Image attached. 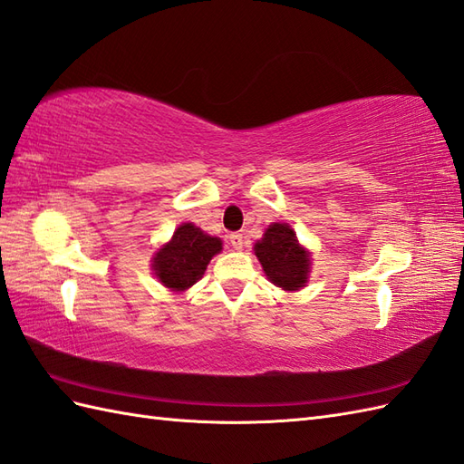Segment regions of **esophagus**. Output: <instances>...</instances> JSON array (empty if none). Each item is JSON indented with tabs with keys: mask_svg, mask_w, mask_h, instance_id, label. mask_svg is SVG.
<instances>
[{
	"mask_svg": "<svg viewBox=\"0 0 464 464\" xmlns=\"http://www.w3.org/2000/svg\"><path fill=\"white\" fill-rule=\"evenodd\" d=\"M229 243L235 251H241L243 249V235L241 233H231L229 235Z\"/></svg>",
	"mask_w": 464,
	"mask_h": 464,
	"instance_id": "34e87169",
	"label": "esophagus"
}]
</instances>
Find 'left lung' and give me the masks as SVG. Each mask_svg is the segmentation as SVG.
Wrapping results in <instances>:
<instances>
[{
	"mask_svg": "<svg viewBox=\"0 0 464 464\" xmlns=\"http://www.w3.org/2000/svg\"><path fill=\"white\" fill-rule=\"evenodd\" d=\"M255 255L263 271L276 286L285 290L303 288L308 278L310 256L298 245L296 233L285 223H273L255 245Z\"/></svg>",
	"mask_w": 464,
	"mask_h": 464,
	"instance_id": "1",
	"label": "left lung"
}]
</instances>
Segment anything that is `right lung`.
I'll use <instances>...</instances> for the list:
<instances>
[{
  "label": "right lung",
  "mask_w": 464,
  "mask_h": 464,
  "mask_svg": "<svg viewBox=\"0 0 464 464\" xmlns=\"http://www.w3.org/2000/svg\"><path fill=\"white\" fill-rule=\"evenodd\" d=\"M221 251V239L206 235L191 223H183L164 249L154 256L160 283L171 290H186L206 273L213 255Z\"/></svg>",
  "instance_id": "1"
}]
</instances>
